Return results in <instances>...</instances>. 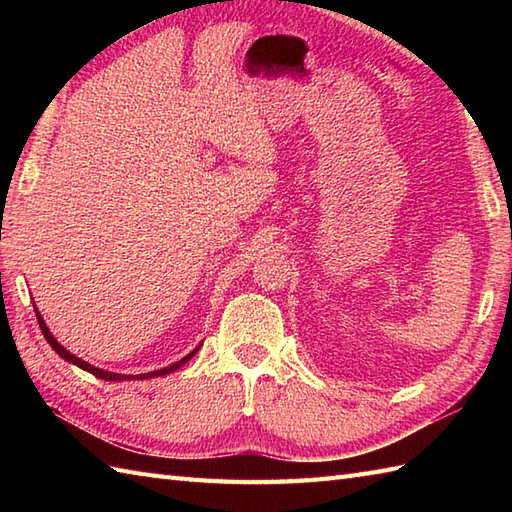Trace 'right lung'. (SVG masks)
I'll return each instance as SVG.
<instances>
[{"instance_id":"1","label":"right lung","mask_w":512,"mask_h":512,"mask_svg":"<svg viewBox=\"0 0 512 512\" xmlns=\"http://www.w3.org/2000/svg\"><path fill=\"white\" fill-rule=\"evenodd\" d=\"M37 312V310H35ZM37 321H39V328H41V332H43V336H46V341L52 345V350L57 352L61 358H65V361L68 363H72V365H76V367H81V369H85V372H90L92 376H96V378H103V380H127V378H134V376H125V374H114V372H105V369H99V367H94V365H90V363H85V361H81L79 356H74V354H70L68 350H65V347L61 345V343H57V339H54V336L50 334V330L46 328V323H43V319H41V314L37 312ZM200 350V345L195 347V350L191 352V354H187L184 358H180L178 363H173V365H169V367H162V369H158V372H149V374H140V376H136V378H154V376H165V374H171L173 369H178L180 365H184L189 361V358Z\"/></svg>"}]
</instances>
